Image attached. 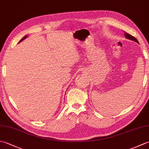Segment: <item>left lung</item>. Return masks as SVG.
<instances>
[{
	"instance_id": "8db88e82",
	"label": "left lung",
	"mask_w": 149,
	"mask_h": 149,
	"mask_svg": "<svg viewBox=\"0 0 149 149\" xmlns=\"http://www.w3.org/2000/svg\"><path fill=\"white\" fill-rule=\"evenodd\" d=\"M124 34H125V38L129 39V40H132V41H134V42H136V43H139L138 41L136 40V38H134V36H131V34H128L127 33H125V32H124Z\"/></svg>"
}]
</instances>
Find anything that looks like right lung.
I'll use <instances>...</instances> for the list:
<instances>
[{
	"label": "right lung",
	"mask_w": 149,
	"mask_h": 149,
	"mask_svg": "<svg viewBox=\"0 0 149 149\" xmlns=\"http://www.w3.org/2000/svg\"><path fill=\"white\" fill-rule=\"evenodd\" d=\"M27 35H26V36H25L24 38H22L21 40H20V42H19V43H20V42H22V41H23V40H24L25 39H26V38H27Z\"/></svg>",
	"instance_id": "1"
}]
</instances>
